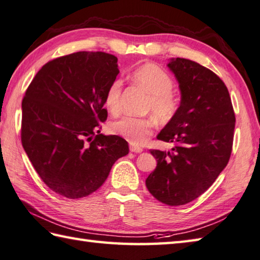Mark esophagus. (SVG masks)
Instances as JSON below:
<instances>
[{
    "label": "esophagus",
    "mask_w": 260,
    "mask_h": 260,
    "mask_svg": "<svg viewBox=\"0 0 260 260\" xmlns=\"http://www.w3.org/2000/svg\"><path fill=\"white\" fill-rule=\"evenodd\" d=\"M130 152H133V153H142L143 152V148L139 147V146H130Z\"/></svg>",
    "instance_id": "esophagus-1"
}]
</instances>
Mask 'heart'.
I'll list each match as a JSON object with an SVG mask.
<instances>
[{"mask_svg":"<svg viewBox=\"0 0 260 260\" xmlns=\"http://www.w3.org/2000/svg\"><path fill=\"white\" fill-rule=\"evenodd\" d=\"M133 80L149 94L145 111L152 113L156 121L167 124L174 118L179 109V102L174 93V80L155 63H144L134 71ZM123 82L115 79L108 85L105 93V106L112 114L121 111V94ZM154 121L148 117L123 116L109 125L113 135L120 136L133 145H143L153 134Z\"/></svg>","mask_w":260,"mask_h":260,"instance_id":"1","label":"heart"}]
</instances>
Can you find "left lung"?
<instances>
[{"mask_svg": "<svg viewBox=\"0 0 260 260\" xmlns=\"http://www.w3.org/2000/svg\"><path fill=\"white\" fill-rule=\"evenodd\" d=\"M168 67L181 93L177 115L157 139L174 143L170 152L151 149L157 166L146 179L154 198L168 206L198 199L215 183L230 161L235 114L229 90L212 71L185 58Z\"/></svg>", "mask_w": 260, "mask_h": 260, "instance_id": "8db88e82", "label": "left lung"}]
</instances>
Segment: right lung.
<instances>
[{"instance_id":"obj_1","label":"right lung","mask_w":260,"mask_h":260,"mask_svg":"<svg viewBox=\"0 0 260 260\" xmlns=\"http://www.w3.org/2000/svg\"><path fill=\"white\" fill-rule=\"evenodd\" d=\"M120 71L106 52L80 51L41 68L22 99L21 144L43 183L61 197H88L129 153L118 136L100 134L105 93Z\"/></svg>"}]
</instances>
